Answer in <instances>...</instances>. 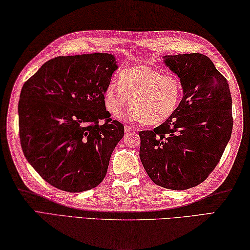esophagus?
Returning <instances> with one entry per match:
<instances>
[{
    "label": "esophagus",
    "instance_id": "obj_1",
    "mask_svg": "<svg viewBox=\"0 0 250 250\" xmlns=\"http://www.w3.org/2000/svg\"><path fill=\"white\" fill-rule=\"evenodd\" d=\"M124 129H125L126 133H128V132H135V130H136V128L133 127V126H128V125H125V126H124Z\"/></svg>",
    "mask_w": 250,
    "mask_h": 250
}]
</instances>
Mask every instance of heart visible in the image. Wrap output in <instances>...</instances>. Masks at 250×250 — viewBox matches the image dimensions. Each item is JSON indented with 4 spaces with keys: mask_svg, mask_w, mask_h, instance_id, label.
Segmentation results:
<instances>
[{
    "mask_svg": "<svg viewBox=\"0 0 250 250\" xmlns=\"http://www.w3.org/2000/svg\"><path fill=\"white\" fill-rule=\"evenodd\" d=\"M182 94V82L176 74L164 73L148 64H136L123 70L120 81L108 83L104 91V104L113 116L120 117L130 99L133 120L155 126L173 115Z\"/></svg>",
    "mask_w": 250,
    "mask_h": 250,
    "instance_id": "1",
    "label": "heart"
}]
</instances>
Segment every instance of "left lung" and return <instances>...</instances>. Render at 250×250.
Returning a JSON list of instances; mask_svg holds the SVG:
<instances>
[{
	"mask_svg": "<svg viewBox=\"0 0 250 250\" xmlns=\"http://www.w3.org/2000/svg\"><path fill=\"white\" fill-rule=\"evenodd\" d=\"M180 78L183 98L173 115L139 132V157L157 186L187 190L213 171L233 129L231 95L226 78L202 54L165 56Z\"/></svg>",
	"mask_w": 250,
	"mask_h": 250,
	"instance_id": "8db88e82",
	"label": "left lung"
}]
</instances>
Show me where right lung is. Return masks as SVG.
<instances>
[{"mask_svg": "<svg viewBox=\"0 0 250 250\" xmlns=\"http://www.w3.org/2000/svg\"><path fill=\"white\" fill-rule=\"evenodd\" d=\"M117 69L113 55L60 56L48 60L21 87V146L43 180L67 192L87 191L106 174L124 136L104 104Z\"/></svg>", "mask_w": 250, "mask_h": 250, "instance_id": "obj_1", "label": "right lung"}]
</instances>
